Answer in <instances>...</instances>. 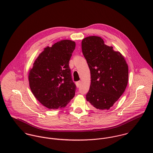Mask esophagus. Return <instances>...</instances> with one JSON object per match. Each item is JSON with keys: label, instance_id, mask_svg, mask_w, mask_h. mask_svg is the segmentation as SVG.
<instances>
[{"label": "esophagus", "instance_id": "34e87169", "mask_svg": "<svg viewBox=\"0 0 153 153\" xmlns=\"http://www.w3.org/2000/svg\"><path fill=\"white\" fill-rule=\"evenodd\" d=\"M81 81H78L76 82V85L78 88L79 87L80 85H81Z\"/></svg>", "mask_w": 153, "mask_h": 153}]
</instances>
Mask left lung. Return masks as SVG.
I'll return each instance as SVG.
<instances>
[{
  "label": "left lung",
  "instance_id": "obj_1",
  "mask_svg": "<svg viewBox=\"0 0 153 153\" xmlns=\"http://www.w3.org/2000/svg\"><path fill=\"white\" fill-rule=\"evenodd\" d=\"M82 53L91 72L86 99L98 109H109L124 93L128 81V67L120 52L104 44L99 36L82 41Z\"/></svg>",
  "mask_w": 153,
  "mask_h": 153
}]
</instances>
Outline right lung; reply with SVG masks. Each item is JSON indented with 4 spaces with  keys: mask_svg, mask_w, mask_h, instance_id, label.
<instances>
[{
    "mask_svg": "<svg viewBox=\"0 0 153 153\" xmlns=\"http://www.w3.org/2000/svg\"><path fill=\"white\" fill-rule=\"evenodd\" d=\"M75 42L62 40L47 46L29 71V82L35 98L49 109L64 108L74 98L76 85L69 62Z\"/></svg>",
    "mask_w": 153,
    "mask_h": 153,
    "instance_id": "obj_1",
    "label": "right lung"
}]
</instances>
